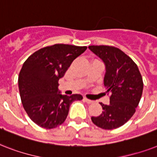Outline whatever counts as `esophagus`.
Returning <instances> with one entry per match:
<instances>
[{
    "instance_id": "esophagus-1",
    "label": "esophagus",
    "mask_w": 157,
    "mask_h": 157,
    "mask_svg": "<svg viewBox=\"0 0 157 157\" xmlns=\"http://www.w3.org/2000/svg\"><path fill=\"white\" fill-rule=\"evenodd\" d=\"M84 101H85V102H86V103H88V104H91V103L94 102V101L90 100V99L86 98H84Z\"/></svg>"
}]
</instances>
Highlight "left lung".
<instances>
[{"label":"left lung","mask_w":157,"mask_h":157,"mask_svg":"<svg viewBox=\"0 0 157 157\" xmlns=\"http://www.w3.org/2000/svg\"><path fill=\"white\" fill-rule=\"evenodd\" d=\"M89 48L105 64L104 86L110 93L109 104L102 106V113L91 117L94 124L105 130L118 128L132 118L142 96V76L131 57L113 46H90Z\"/></svg>","instance_id":"left-lung-1"}]
</instances>
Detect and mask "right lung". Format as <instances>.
<instances>
[{
	"label": "right lung",
	"mask_w": 157,
	"mask_h": 157,
	"mask_svg": "<svg viewBox=\"0 0 157 157\" xmlns=\"http://www.w3.org/2000/svg\"><path fill=\"white\" fill-rule=\"evenodd\" d=\"M86 49L54 44L38 50L24 62L18 76L19 93L26 114L35 124L56 128L65 121L72 101L82 100L81 94L61 95L58 86L72 61Z\"/></svg>",
	"instance_id": "obj_1"
}]
</instances>
